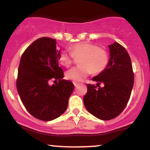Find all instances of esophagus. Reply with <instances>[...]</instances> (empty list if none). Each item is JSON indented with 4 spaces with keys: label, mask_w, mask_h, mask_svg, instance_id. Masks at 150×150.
<instances>
[{
    "label": "esophagus",
    "mask_w": 150,
    "mask_h": 150,
    "mask_svg": "<svg viewBox=\"0 0 150 150\" xmlns=\"http://www.w3.org/2000/svg\"><path fill=\"white\" fill-rule=\"evenodd\" d=\"M73 84H74V85H75V87H77V86L79 84H80V83H79L78 82H75V81H74V82H73Z\"/></svg>",
    "instance_id": "obj_1"
}]
</instances>
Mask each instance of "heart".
I'll use <instances>...</instances> for the list:
<instances>
[{
	"label": "heart",
	"instance_id": "b5f03b06",
	"mask_svg": "<svg viewBox=\"0 0 150 150\" xmlns=\"http://www.w3.org/2000/svg\"><path fill=\"white\" fill-rule=\"evenodd\" d=\"M71 53L63 50L58 55V61L65 67H69L75 58H80L79 66L68 70L65 76L68 80L79 82L91 73L99 74L107 68L110 61L109 53L106 49L90 43L82 42L70 47Z\"/></svg>",
	"mask_w": 150,
	"mask_h": 150
}]
</instances>
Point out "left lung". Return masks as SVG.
Returning a JSON list of instances; mask_svg holds the SVG:
<instances>
[{
	"instance_id": "left-lung-1",
	"label": "left lung",
	"mask_w": 150,
	"mask_h": 150,
	"mask_svg": "<svg viewBox=\"0 0 150 150\" xmlns=\"http://www.w3.org/2000/svg\"><path fill=\"white\" fill-rule=\"evenodd\" d=\"M110 61L107 68L92 80L104 84L103 88L87 84L83 101L86 109L99 119L116 118L125 108L134 84V74L130 56L117 42L108 45Z\"/></svg>"
}]
</instances>
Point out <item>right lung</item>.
Listing matches in <instances>:
<instances>
[{"label": "right lung", "mask_w": 150, "mask_h": 150, "mask_svg": "<svg viewBox=\"0 0 150 150\" xmlns=\"http://www.w3.org/2000/svg\"><path fill=\"white\" fill-rule=\"evenodd\" d=\"M60 52L56 39L39 38L27 48L19 65L16 85L20 99L31 115L44 121L65 112L74 89L73 82L63 80ZM51 79L59 82L50 86Z\"/></svg>", "instance_id": "add662e5"}]
</instances>
